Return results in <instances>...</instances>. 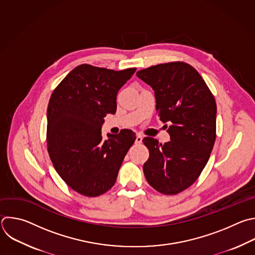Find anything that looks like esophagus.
<instances>
[{"label":"esophagus","instance_id":"34e87169","mask_svg":"<svg viewBox=\"0 0 255 255\" xmlns=\"http://www.w3.org/2000/svg\"><path fill=\"white\" fill-rule=\"evenodd\" d=\"M142 135H140V134H138L137 136H136V140H135V143L136 144H140V143H142Z\"/></svg>","mask_w":255,"mask_h":255}]
</instances>
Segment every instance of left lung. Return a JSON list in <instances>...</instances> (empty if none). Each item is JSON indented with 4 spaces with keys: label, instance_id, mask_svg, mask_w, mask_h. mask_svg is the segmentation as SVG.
<instances>
[{
    "label": "left lung",
    "instance_id": "obj_1",
    "mask_svg": "<svg viewBox=\"0 0 255 255\" xmlns=\"http://www.w3.org/2000/svg\"><path fill=\"white\" fill-rule=\"evenodd\" d=\"M136 75L154 90L160 120L170 124L169 142L143 139L149 150L144 175L160 193H180L199 177L214 146L215 99L199 73L184 62L151 66Z\"/></svg>",
    "mask_w": 255,
    "mask_h": 255
}]
</instances>
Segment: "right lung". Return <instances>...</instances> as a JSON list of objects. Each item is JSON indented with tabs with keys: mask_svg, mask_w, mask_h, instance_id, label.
Segmentation results:
<instances>
[{
	"mask_svg": "<svg viewBox=\"0 0 255 255\" xmlns=\"http://www.w3.org/2000/svg\"><path fill=\"white\" fill-rule=\"evenodd\" d=\"M135 71L82 64L52 93L47 110L48 152L60 177L84 196L96 197L112 188L136 139L129 129L107 134V140L101 135L104 117L115 114L117 93Z\"/></svg>",
	"mask_w": 255,
	"mask_h": 255,
	"instance_id": "right-lung-1",
	"label": "right lung"
}]
</instances>
